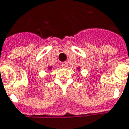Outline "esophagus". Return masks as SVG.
Returning a JSON list of instances; mask_svg holds the SVG:
<instances>
[{
	"instance_id": "esophagus-1",
	"label": "esophagus",
	"mask_w": 129,
	"mask_h": 129,
	"mask_svg": "<svg viewBox=\"0 0 129 129\" xmlns=\"http://www.w3.org/2000/svg\"><path fill=\"white\" fill-rule=\"evenodd\" d=\"M62 67H64V68H66L67 66V62H62Z\"/></svg>"
}]
</instances>
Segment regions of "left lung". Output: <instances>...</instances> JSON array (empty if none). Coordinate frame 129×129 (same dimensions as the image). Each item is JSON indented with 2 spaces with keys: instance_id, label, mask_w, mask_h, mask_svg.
<instances>
[{
  "instance_id": "obj_1",
  "label": "left lung",
  "mask_w": 129,
  "mask_h": 129,
  "mask_svg": "<svg viewBox=\"0 0 129 129\" xmlns=\"http://www.w3.org/2000/svg\"><path fill=\"white\" fill-rule=\"evenodd\" d=\"M77 70H78V71H80V67H77Z\"/></svg>"
}]
</instances>
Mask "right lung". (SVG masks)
Returning <instances> with one entry per match:
<instances>
[{"label": "right lung", "instance_id": "obj_1", "mask_svg": "<svg viewBox=\"0 0 129 129\" xmlns=\"http://www.w3.org/2000/svg\"><path fill=\"white\" fill-rule=\"evenodd\" d=\"M47 70H52V67L49 66L47 67Z\"/></svg>", "mask_w": 129, "mask_h": 129}]
</instances>
